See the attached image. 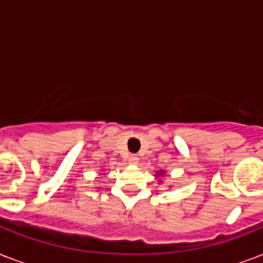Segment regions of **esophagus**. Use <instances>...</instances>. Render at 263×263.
Masks as SVG:
<instances>
[{
    "instance_id": "esophagus-1",
    "label": "esophagus",
    "mask_w": 263,
    "mask_h": 263,
    "mask_svg": "<svg viewBox=\"0 0 263 263\" xmlns=\"http://www.w3.org/2000/svg\"><path fill=\"white\" fill-rule=\"evenodd\" d=\"M128 161H129V164L136 165L138 164V161H139V158H138V156H136V154H131V156H129V158H128Z\"/></svg>"
}]
</instances>
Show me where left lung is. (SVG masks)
I'll return each instance as SVG.
<instances>
[{
    "label": "left lung",
    "mask_w": 263,
    "mask_h": 263,
    "mask_svg": "<svg viewBox=\"0 0 263 263\" xmlns=\"http://www.w3.org/2000/svg\"><path fill=\"white\" fill-rule=\"evenodd\" d=\"M160 175H164V172H162V171H160V173H157V177H158Z\"/></svg>",
    "instance_id": "left-lung-1"
}]
</instances>
